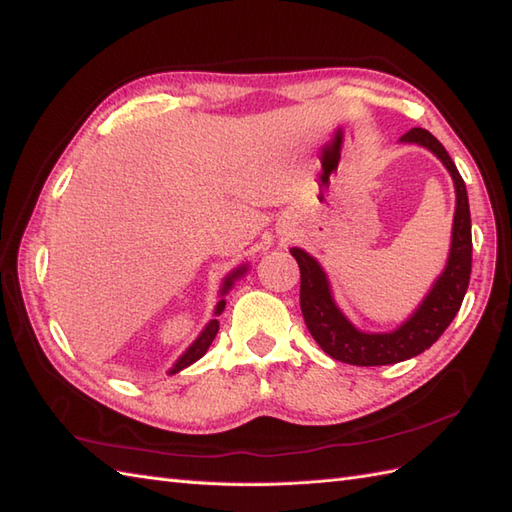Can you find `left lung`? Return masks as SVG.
Returning <instances> with one entry per match:
<instances>
[{
	"label": "left lung",
	"instance_id": "1",
	"mask_svg": "<svg viewBox=\"0 0 512 512\" xmlns=\"http://www.w3.org/2000/svg\"><path fill=\"white\" fill-rule=\"evenodd\" d=\"M401 141H412V144L430 148L443 161L456 185L454 235H451L447 268L410 320H406L399 329L390 331V334H364V331H358L342 316L334 299H331L327 277L323 268L318 266V261L301 251V248L290 251L301 268V312L307 329H310V334L327 355L355 366L397 364L430 349L458 314L469 288L473 244L465 181H462L460 172L441 141L430 130L410 128Z\"/></svg>",
	"mask_w": 512,
	"mask_h": 512
}]
</instances>
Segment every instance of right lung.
Listing matches in <instances>:
<instances>
[{"instance_id":"obj_1","label":"right lung","mask_w":512,"mask_h":512,"mask_svg":"<svg viewBox=\"0 0 512 512\" xmlns=\"http://www.w3.org/2000/svg\"><path fill=\"white\" fill-rule=\"evenodd\" d=\"M244 272H246V266H242V268H237L235 272H233V275H229L227 277V281H224V288H222V294L224 292H227L229 288H231V285H233V281L237 279V277H240V275H244ZM224 305H227V303H224V301H220L218 303V307H216V314H220L222 310H224ZM218 329H220V325H218V320L216 318H213L211 320V323L205 327V329H202V334L198 336V340L192 344V347H189L183 355H181V360H178L176 364H174V368H172V371L170 373H178V371H183V368L185 366H189V364H194L196 360H200L202 358V355H205L207 353V349L211 347V342H213V338H216V334H218Z\"/></svg>"}]
</instances>
